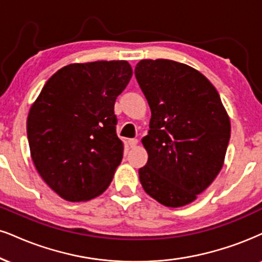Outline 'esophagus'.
I'll return each instance as SVG.
<instances>
[{
  "label": "esophagus",
  "mask_w": 262,
  "mask_h": 262,
  "mask_svg": "<svg viewBox=\"0 0 262 262\" xmlns=\"http://www.w3.org/2000/svg\"><path fill=\"white\" fill-rule=\"evenodd\" d=\"M128 144L131 148H135L138 144V140L137 138H131V140H128Z\"/></svg>",
  "instance_id": "esophagus-1"
}]
</instances>
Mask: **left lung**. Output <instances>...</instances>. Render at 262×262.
I'll return each instance as SVG.
<instances>
[{
    "instance_id": "8db88e82",
    "label": "left lung",
    "mask_w": 262,
    "mask_h": 262,
    "mask_svg": "<svg viewBox=\"0 0 262 262\" xmlns=\"http://www.w3.org/2000/svg\"><path fill=\"white\" fill-rule=\"evenodd\" d=\"M135 75L151 112L141 185L160 204H189L224 165L231 122L220 95L198 70L175 60L143 59Z\"/></svg>"
}]
</instances>
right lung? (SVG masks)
Masks as SVG:
<instances>
[{
  "mask_svg": "<svg viewBox=\"0 0 262 262\" xmlns=\"http://www.w3.org/2000/svg\"><path fill=\"white\" fill-rule=\"evenodd\" d=\"M131 76L126 60L69 64L48 79L31 105L32 161L63 199L85 202L111 185L124 151L114 104Z\"/></svg>",
  "mask_w": 262,
  "mask_h": 262,
  "instance_id": "right-lung-1",
  "label": "right lung"
}]
</instances>
